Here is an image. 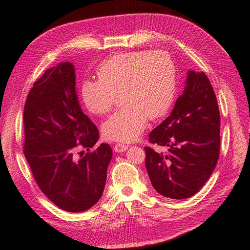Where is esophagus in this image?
Returning a JSON list of instances; mask_svg holds the SVG:
<instances>
[{"label":"esophagus","instance_id":"34e87169","mask_svg":"<svg viewBox=\"0 0 250 250\" xmlns=\"http://www.w3.org/2000/svg\"><path fill=\"white\" fill-rule=\"evenodd\" d=\"M128 148H129L128 145H124V144H117L114 146V149L116 152H124L128 149Z\"/></svg>","mask_w":250,"mask_h":250}]
</instances>
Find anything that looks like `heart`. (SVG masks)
<instances>
[{
	"instance_id": "heart-1",
	"label": "heart",
	"mask_w": 250,
	"mask_h": 250,
	"mask_svg": "<svg viewBox=\"0 0 250 250\" xmlns=\"http://www.w3.org/2000/svg\"><path fill=\"white\" fill-rule=\"evenodd\" d=\"M99 79H86L81 87L84 106L105 115L121 93L125 106L102 125L106 139L133 142L145 130L148 118L156 120L172 107L176 94L175 65L164 51L120 52L97 68Z\"/></svg>"
}]
</instances>
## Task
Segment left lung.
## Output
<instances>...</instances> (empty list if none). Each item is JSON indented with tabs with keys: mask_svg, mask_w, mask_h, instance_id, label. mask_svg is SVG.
I'll list each match as a JSON object with an SVG mask.
<instances>
[{
	"mask_svg": "<svg viewBox=\"0 0 250 250\" xmlns=\"http://www.w3.org/2000/svg\"><path fill=\"white\" fill-rule=\"evenodd\" d=\"M149 142L167 152L145 147V166L152 187L169 199L194 195L208 180L220 150V114L204 72L188 71L183 94L171 115L151 131Z\"/></svg>",
	"mask_w": 250,
	"mask_h": 250,
	"instance_id": "left-lung-1",
	"label": "left lung"
}]
</instances>
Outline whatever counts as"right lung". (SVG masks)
Instances as JSON below:
<instances>
[{"mask_svg":"<svg viewBox=\"0 0 250 250\" xmlns=\"http://www.w3.org/2000/svg\"><path fill=\"white\" fill-rule=\"evenodd\" d=\"M75 67L61 62L33 84L23 110V152L42 192L61 209L79 213L98 203L103 194L113 157L101 144L81 159L77 147L89 151L99 130L84 115L76 93Z\"/></svg>","mask_w":250,"mask_h":250,"instance_id":"add662e5","label":"right lung"}]
</instances>
